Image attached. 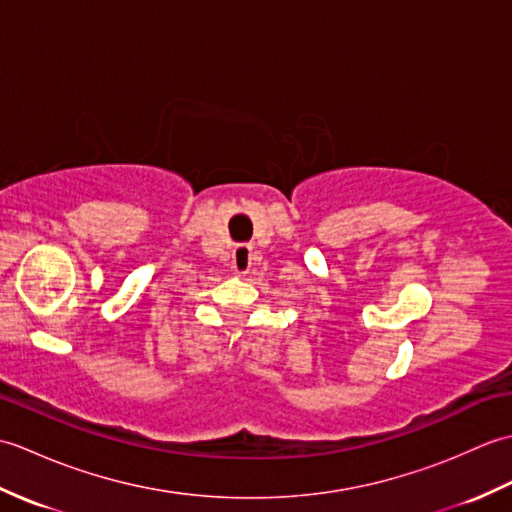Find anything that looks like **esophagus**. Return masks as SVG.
<instances>
[{
  "label": "esophagus",
  "instance_id": "esophagus-1",
  "mask_svg": "<svg viewBox=\"0 0 512 512\" xmlns=\"http://www.w3.org/2000/svg\"><path fill=\"white\" fill-rule=\"evenodd\" d=\"M250 266H253V246H248V244L235 246V250H233V268H235V273L239 277H244V275H248Z\"/></svg>",
  "mask_w": 512,
  "mask_h": 512
}]
</instances>
